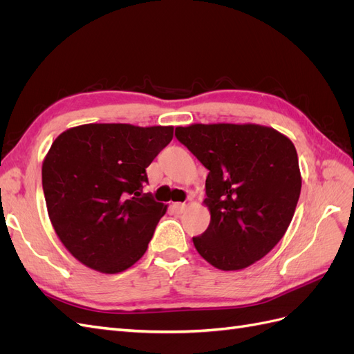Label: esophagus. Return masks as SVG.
<instances>
[{"label":"esophagus","instance_id":"esophagus-1","mask_svg":"<svg viewBox=\"0 0 354 354\" xmlns=\"http://www.w3.org/2000/svg\"><path fill=\"white\" fill-rule=\"evenodd\" d=\"M185 209H186V203H181V202L173 203V211H174L176 214H181Z\"/></svg>","mask_w":354,"mask_h":354}]
</instances>
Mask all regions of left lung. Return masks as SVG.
<instances>
[{
	"instance_id": "8db88e82",
	"label": "left lung",
	"mask_w": 354,
	"mask_h": 354,
	"mask_svg": "<svg viewBox=\"0 0 354 354\" xmlns=\"http://www.w3.org/2000/svg\"><path fill=\"white\" fill-rule=\"evenodd\" d=\"M177 140L209 173L211 221L194 245L220 270H241L261 260L291 223L301 192L292 142L255 124H194L176 128Z\"/></svg>"
}]
</instances>
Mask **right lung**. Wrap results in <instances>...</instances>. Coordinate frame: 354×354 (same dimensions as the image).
Instances as JSON below:
<instances>
[{
  "label": "right lung",
  "instance_id": "add662e5",
  "mask_svg": "<svg viewBox=\"0 0 354 354\" xmlns=\"http://www.w3.org/2000/svg\"><path fill=\"white\" fill-rule=\"evenodd\" d=\"M173 127L85 124L63 131L42 162L48 217L66 250L100 273L142 259L167 205L143 194L146 168Z\"/></svg>",
  "mask_w": 354,
  "mask_h": 354
}]
</instances>
